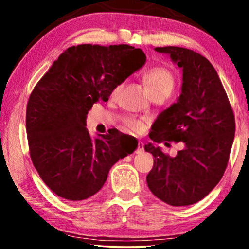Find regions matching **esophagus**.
Wrapping results in <instances>:
<instances>
[{"label": "esophagus", "mask_w": 249, "mask_h": 249, "mask_svg": "<svg viewBox=\"0 0 249 249\" xmlns=\"http://www.w3.org/2000/svg\"><path fill=\"white\" fill-rule=\"evenodd\" d=\"M136 154H142L144 153V145H142V142H138L137 144V148H136V151H135Z\"/></svg>", "instance_id": "34e87169"}]
</instances>
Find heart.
<instances>
[{
  "label": "heart",
  "instance_id": "obj_1",
  "mask_svg": "<svg viewBox=\"0 0 249 249\" xmlns=\"http://www.w3.org/2000/svg\"><path fill=\"white\" fill-rule=\"evenodd\" d=\"M144 79L147 86V89L153 95L160 91L171 92L175 87V75L171 71L162 66L151 67L148 70H146L144 74ZM123 83L117 84L113 90V94H117L121 91ZM124 126L130 132L141 133L145 127V122L138 120L134 116H124L122 119Z\"/></svg>",
  "mask_w": 249,
  "mask_h": 249
}]
</instances>
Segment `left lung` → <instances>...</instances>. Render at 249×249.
I'll use <instances>...</instances> for the list:
<instances>
[{
	"instance_id": "1",
	"label": "left lung",
	"mask_w": 249,
	"mask_h": 249,
	"mask_svg": "<svg viewBox=\"0 0 249 249\" xmlns=\"http://www.w3.org/2000/svg\"><path fill=\"white\" fill-rule=\"evenodd\" d=\"M156 52L170 54L183 71L177 103L160 113L149 134L155 142H182L176 157L145 145L154 156L146 180L153 195L172 206L203 199L220 182L229 163L235 135L233 108L212 64L191 49L167 46Z\"/></svg>"
}]
</instances>
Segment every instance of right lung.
<instances>
[{
	"instance_id": "obj_1",
	"label": "right lung",
	"mask_w": 249,
	"mask_h": 249,
	"mask_svg": "<svg viewBox=\"0 0 249 249\" xmlns=\"http://www.w3.org/2000/svg\"><path fill=\"white\" fill-rule=\"evenodd\" d=\"M145 61L142 50L129 45L72 46L37 82L26 108L29 154L57 196L81 201L95 195L111 167L136 149L132 138L115 128L92 140L86 117Z\"/></svg>"
}]
</instances>
